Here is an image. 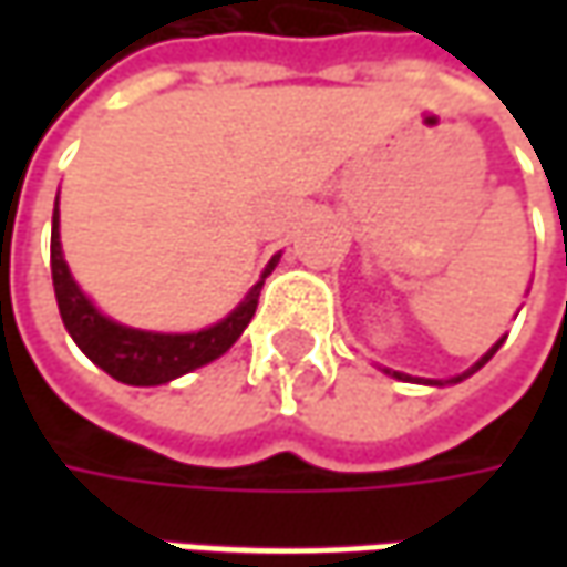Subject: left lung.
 Instances as JSON below:
<instances>
[{
  "mask_svg": "<svg viewBox=\"0 0 567 567\" xmlns=\"http://www.w3.org/2000/svg\"><path fill=\"white\" fill-rule=\"evenodd\" d=\"M502 343H505V338L498 340V343H495V347H492L489 353H486V357H483V360L476 362V365H473V369H467V372H464V375H457V379H451V381H464V379H467V375H473V372H476V369H483V365H486V362H489L492 357H495V350H498V347H502ZM384 372H388V375H394V379H401V381H413V379H410V375H403V372H391V369H384ZM429 384H442V381H429Z\"/></svg>",
  "mask_w": 567,
  "mask_h": 567,
  "instance_id": "1",
  "label": "left lung"
}]
</instances>
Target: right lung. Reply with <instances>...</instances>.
Returning <instances> with one entry per match:
<instances>
[{
    "mask_svg": "<svg viewBox=\"0 0 567 567\" xmlns=\"http://www.w3.org/2000/svg\"><path fill=\"white\" fill-rule=\"evenodd\" d=\"M280 255H274L261 280L249 290V296L229 312L224 321L210 324L195 334H154L116 324L113 318L100 316L94 302L78 290V284L69 274V265L62 258L59 243V198L53 210V236H50V268H53V290L59 302V316L65 331L72 334L81 353L91 362H97L106 375H113L122 384H166L179 379L198 365L224 357L229 347L239 340V334L249 328L251 316L258 309V296L265 287V277L277 268Z\"/></svg>",
    "mask_w": 567,
    "mask_h": 567,
    "instance_id": "1",
    "label": "right lung"
}]
</instances>
